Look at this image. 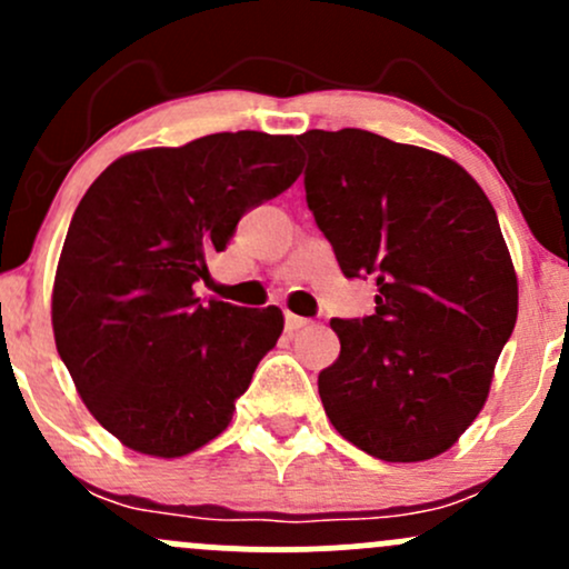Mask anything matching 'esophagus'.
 <instances>
[{
    "mask_svg": "<svg viewBox=\"0 0 569 569\" xmlns=\"http://www.w3.org/2000/svg\"><path fill=\"white\" fill-rule=\"evenodd\" d=\"M305 326H310V321H307V318L293 316V312H286V329L299 331V329H305Z\"/></svg>",
    "mask_w": 569,
    "mask_h": 569,
    "instance_id": "esophagus-1",
    "label": "esophagus"
}]
</instances>
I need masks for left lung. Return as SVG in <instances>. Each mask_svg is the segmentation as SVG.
I'll list each match as a JSON object with an SVG mask.
<instances>
[{"instance_id": "1", "label": "left lung", "mask_w": 569, "mask_h": 569, "mask_svg": "<svg viewBox=\"0 0 569 569\" xmlns=\"http://www.w3.org/2000/svg\"><path fill=\"white\" fill-rule=\"evenodd\" d=\"M305 192L345 278H375V316L335 318L318 375L331 426L388 462L447 452L485 407L519 286L498 213L466 168L369 130H307Z\"/></svg>"}]
</instances>
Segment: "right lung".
<instances>
[{"label": "right lung", "mask_w": 569, "mask_h": 569, "mask_svg": "<svg viewBox=\"0 0 569 569\" xmlns=\"http://www.w3.org/2000/svg\"><path fill=\"white\" fill-rule=\"evenodd\" d=\"M302 173L293 136L213 133L122 154L71 217L53 335L84 407L128 449L181 457L230 426L283 312L194 297L240 217Z\"/></svg>", "instance_id": "add662e5"}]
</instances>
